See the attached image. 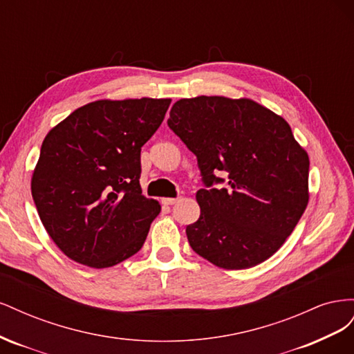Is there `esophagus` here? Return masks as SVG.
I'll return each mask as SVG.
<instances>
[{"instance_id": "1", "label": "esophagus", "mask_w": 354, "mask_h": 354, "mask_svg": "<svg viewBox=\"0 0 354 354\" xmlns=\"http://www.w3.org/2000/svg\"><path fill=\"white\" fill-rule=\"evenodd\" d=\"M177 201H178V198H164L162 203H164V205H174Z\"/></svg>"}]
</instances>
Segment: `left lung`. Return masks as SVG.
<instances>
[{
    "label": "left lung",
    "instance_id": "8db88e82",
    "mask_svg": "<svg viewBox=\"0 0 354 354\" xmlns=\"http://www.w3.org/2000/svg\"><path fill=\"white\" fill-rule=\"evenodd\" d=\"M169 130L198 159L201 217L186 227L196 254L226 270L266 261L308 202V156L291 127L250 99L199 95L174 103ZM228 174V186L218 187Z\"/></svg>",
    "mask_w": 354,
    "mask_h": 354
}]
</instances>
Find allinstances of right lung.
<instances>
[{
  "mask_svg": "<svg viewBox=\"0 0 354 354\" xmlns=\"http://www.w3.org/2000/svg\"><path fill=\"white\" fill-rule=\"evenodd\" d=\"M169 103L97 100L46 136L32 198L50 238L71 260L104 269L140 251L160 211L142 195L140 152Z\"/></svg>",
  "mask_w": 354,
  "mask_h": 354,
  "instance_id": "right-lung-1",
  "label": "right lung"
}]
</instances>
